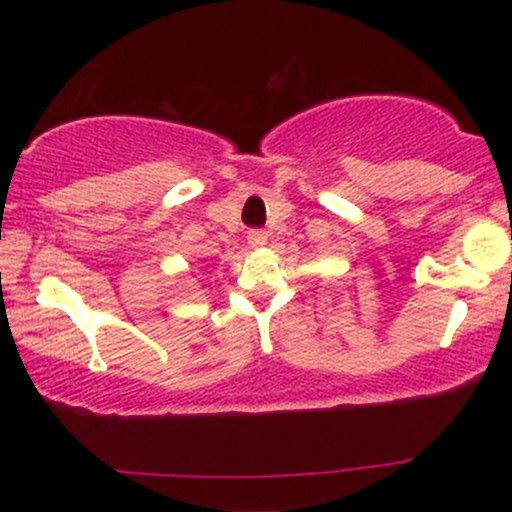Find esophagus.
Returning a JSON list of instances; mask_svg holds the SVG:
<instances>
[{
	"label": "esophagus",
	"mask_w": 512,
	"mask_h": 512,
	"mask_svg": "<svg viewBox=\"0 0 512 512\" xmlns=\"http://www.w3.org/2000/svg\"><path fill=\"white\" fill-rule=\"evenodd\" d=\"M247 242L251 247H263V244L268 242V233H265V230H249Z\"/></svg>",
	"instance_id": "obj_1"
}]
</instances>
